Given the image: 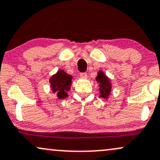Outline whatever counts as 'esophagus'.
<instances>
[{
  "label": "esophagus",
  "instance_id": "34e87169",
  "mask_svg": "<svg viewBox=\"0 0 160 160\" xmlns=\"http://www.w3.org/2000/svg\"><path fill=\"white\" fill-rule=\"evenodd\" d=\"M80 78H87V74H86V72L80 73Z\"/></svg>",
  "mask_w": 160,
  "mask_h": 160
}]
</instances>
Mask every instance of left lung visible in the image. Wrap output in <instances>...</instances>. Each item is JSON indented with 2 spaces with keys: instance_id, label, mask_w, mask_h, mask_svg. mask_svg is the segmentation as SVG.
Instances as JSON below:
<instances>
[{
  "instance_id": "1",
  "label": "left lung",
  "mask_w": 160,
  "mask_h": 160,
  "mask_svg": "<svg viewBox=\"0 0 160 160\" xmlns=\"http://www.w3.org/2000/svg\"><path fill=\"white\" fill-rule=\"evenodd\" d=\"M96 80L99 83V89L101 95L100 97L103 98H107L111 92V84L110 80L103 72L100 71L96 77Z\"/></svg>"
}]
</instances>
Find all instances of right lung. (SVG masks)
I'll return each instance as SVG.
<instances>
[{"label": "right lung", "instance_id": "obj_1", "mask_svg": "<svg viewBox=\"0 0 160 160\" xmlns=\"http://www.w3.org/2000/svg\"><path fill=\"white\" fill-rule=\"evenodd\" d=\"M72 77L66 74L63 71H58L57 74L53 75L50 79L52 91L56 92L59 99H62L68 96L66 93L70 90L72 85Z\"/></svg>", "mask_w": 160, "mask_h": 160}]
</instances>
